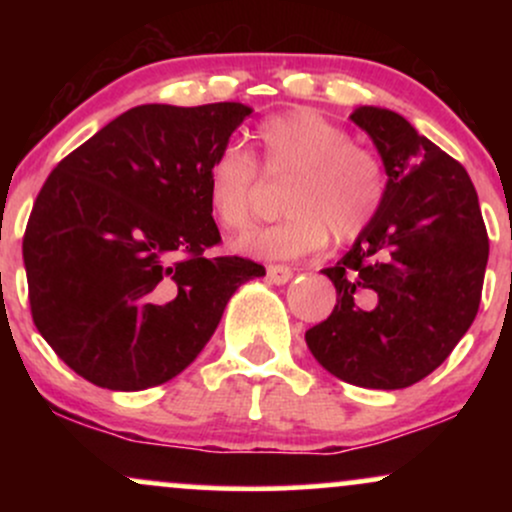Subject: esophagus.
<instances>
[{
  "instance_id": "34e87169",
  "label": "esophagus",
  "mask_w": 512,
  "mask_h": 512,
  "mask_svg": "<svg viewBox=\"0 0 512 512\" xmlns=\"http://www.w3.org/2000/svg\"><path fill=\"white\" fill-rule=\"evenodd\" d=\"M291 276H293V272L289 267H284V264H269L267 267V279L272 281V284H276V286H281V284H286V281H291Z\"/></svg>"
}]
</instances>
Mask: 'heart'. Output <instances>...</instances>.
Returning <instances> with one entry per match:
<instances>
[{
    "label": "heart",
    "mask_w": 512,
    "mask_h": 512,
    "mask_svg": "<svg viewBox=\"0 0 512 512\" xmlns=\"http://www.w3.org/2000/svg\"><path fill=\"white\" fill-rule=\"evenodd\" d=\"M262 166L293 175L284 192L289 216L240 238L238 250L267 260H293L325 248L330 231L354 240L368 231L385 199V170L373 151L354 144L342 125L308 108L264 120L255 132ZM255 161L226 146L211 161L207 199L223 231L240 233L257 211Z\"/></svg>",
    "instance_id": "b5f03b06"
}]
</instances>
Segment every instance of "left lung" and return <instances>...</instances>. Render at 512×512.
<instances>
[{
	"label": "left lung",
	"instance_id": "1",
	"mask_svg": "<svg viewBox=\"0 0 512 512\" xmlns=\"http://www.w3.org/2000/svg\"><path fill=\"white\" fill-rule=\"evenodd\" d=\"M351 120L383 158L385 199L351 250L322 269L337 305L305 342L344 383L402 390L433 373L477 317L489 236L455 158L392 110L361 105Z\"/></svg>",
	"mask_w": 512,
	"mask_h": 512
}]
</instances>
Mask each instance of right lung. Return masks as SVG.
Listing matches in <instances>:
<instances>
[{"label": "right lung", "instance_id": "right-lung-1", "mask_svg": "<svg viewBox=\"0 0 512 512\" xmlns=\"http://www.w3.org/2000/svg\"><path fill=\"white\" fill-rule=\"evenodd\" d=\"M252 113L243 103L139 105L57 163L35 199L23 264L33 322L88 383H168L204 349L245 257H209L219 228L211 161Z\"/></svg>", "mask_w": 512, "mask_h": 512}]
</instances>
